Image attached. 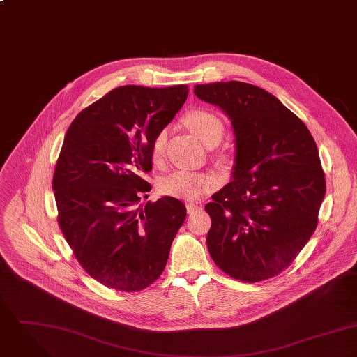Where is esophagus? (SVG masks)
<instances>
[{
  "label": "esophagus",
  "mask_w": 357,
  "mask_h": 357,
  "mask_svg": "<svg viewBox=\"0 0 357 357\" xmlns=\"http://www.w3.org/2000/svg\"><path fill=\"white\" fill-rule=\"evenodd\" d=\"M200 208H202V207L197 206V204H195V203H188V204H186V211H188V214H193V213L199 211Z\"/></svg>",
  "instance_id": "1"
}]
</instances>
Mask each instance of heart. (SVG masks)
<instances>
[{"mask_svg":"<svg viewBox=\"0 0 357 357\" xmlns=\"http://www.w3.org/2000/svg\"><path fill=\"white\" fill-rule=\"evenodd\" d=\"M186 123L192 131L200 138L206 146L220 141L225 126L222 120L213 112L204 109L192 110L186 116ZM168 138V128H162L157 132L151 143V155L154 160H161L165 151V143ZM214 185V178L204 172H195L189 169H176L160 181V192L162 195L183 199L197 200L207 193Z\"/></svg>","mask_w":357,"mask_h":357,"instance_id":"obj_1","label":"heart"}]
</instances>
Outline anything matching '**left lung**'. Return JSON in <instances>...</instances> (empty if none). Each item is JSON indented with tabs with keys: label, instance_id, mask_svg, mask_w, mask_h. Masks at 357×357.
<instances>
[{
	"label": "left lung",
	"instance_id": "obj_1",
	"mask_svg": "<svg viewBox=\"0 0 357 357\" xmlns=\"http://www.w3.org/2000/svg\"><path fill=\"white\" fill-rule=\"evenodd\" d=\"M195 93L231 121V182L204 208L207 247L219 269L257 283L283 272L317 226L326 179L306 126L268 91L240 81L199 84Z\"/></svg>",
	"mask_w": 357,
	"mask_h": 357
}]
</instances>
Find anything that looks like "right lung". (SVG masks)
Wrapping results in <instances>:
<instances>
[{
    "label": "right lung",
    "instance_id": "obj_1",
    "mask_svg": "<svg viewBox=\"0 0 357 357\" xmlns=\"http://www.w3.org/2000/svg\"><path fill=\"white\" fill-rule=\"evenodd\" d=\"M188 85H126L73 120L52 189L58 222L84 271L109 288L135 292L162 273L186 218L169 196L138 206L151 186V143L186 102Z\"/></svg>",
    "mask_w": 357,
    "mask_h": 357
}]
</instances>
